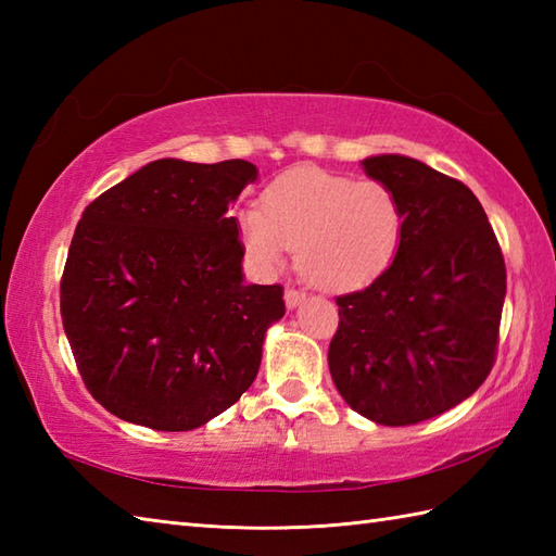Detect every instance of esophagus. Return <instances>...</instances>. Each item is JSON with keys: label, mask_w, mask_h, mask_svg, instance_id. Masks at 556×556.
<instances>
[{"label": "esophagus", "mask_w": 556, "mask_h": 556, "mask_svg": "<svg viewBox=\"0 0 556 556\" xmlns=\"http://www.w3.org/2000/svg\"><path fill=\"white\" fill-rule=\"evenodd\" d=\"M303 299H305V293L299 291V289H287V291H285L287 308H296V305H299Z\"/></svg>", "instance_id": "34e87169"}]
</instances>
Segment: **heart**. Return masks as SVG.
Instances as JSON below:
<instances>
[{
	"label": "heart",
	"mask_w": 556,
	"mask_h": 556,
	"mask_svg": "<svg viewBox=\"0 0 556 556\" xmlns=\"http://www.w3.org/2000/svg\"><path fill=\"white\" fill-rule=\"evenodd\" d=\"M239 227L257 269L277 271L296 251L299 271L313 287L351 291L392 263L404 210L382 181L299 169L267 188L265 210H243Z\"/></svg>",
	"instance_id": "obj_1"
}]
</instances>
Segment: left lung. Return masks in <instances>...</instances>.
Instances as JSON below:
<instances>
[{
  "label": "left lung",
  "mask_w": 556,
  "mask_h": 556,
  "mask_svg": "<svg viewBox=\"0 0 556 556\" xmlns=\"http://www.w3.org/2000/svg\"><path fill=\"white\" fill-rule=\"evenodd\" d=\"M361 164L396 193L404 233L372 285L337 299L327 361L353 410L399 428L440 416L485 382L497 356L506 267L466 184L404 155Z\"/></svg>",
  "instance_id": "1"
}]
</instances>
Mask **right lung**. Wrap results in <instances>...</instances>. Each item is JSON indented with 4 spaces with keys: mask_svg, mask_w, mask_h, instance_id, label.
Listing matches in <instances>:
<instances>
[{
    "mask_svg": "<svg viewBox=\"0 0 556 556\" xmlns=\"http://www.w3.org/2000/svg\"><path fill=\"white\" fill-rule=\"evenodd\" d=\"M255 164L155 160L83 212L62 323L92 399L126 422L184 432L253 384L285 289L243 281L229 205Z\"/></svg>",
    "mask_w": 556,
    "mask_h": 556,
    "instance_id": "right-lung-1",
    "label": "right lung"
}]
</instances>
